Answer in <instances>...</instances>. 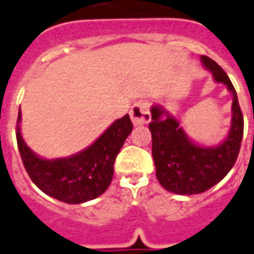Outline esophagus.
I'll use <instances>...</instances> for the list:
<instances>
[{"mask_svg": "<svg viewBox=\"0 0 254 254\" xmlns=\"http://www.w3.org/2000/svg\"><path fill=\"white\" fill-rule=\"evenodd\" d=\"M130 117L135 127L147 125L151 120L150 111H148V104L144 103V102H138V103L134 104L130 110Z\"/></svg>", "mask_w": 254, "mask_h": 254, "instance_id": "34e87169", "label": "esophagus"}]
</instances>
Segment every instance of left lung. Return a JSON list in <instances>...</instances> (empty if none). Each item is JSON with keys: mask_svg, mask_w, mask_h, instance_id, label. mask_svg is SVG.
I'll use <instances>...</instances> for the list:
<instances>
[{"mask_svg": "<svg viewBox=\"0 0 254 254\" xmlns=\"http://www.w3.org/2000/svg\"><path fill=\"white\" fill-rule=\"evenodd\" d=\"M201 63L232 94V119L227 137L216 146H201L190 139L180 121L163 106H152V157L160 185L170 192L196 195L222 181L234 167L240 151L244 120L235 87L222 68L201 55Z\"/></svg>", "mask_w": 254, "mask_h": 254, "instance_id": "left-lung-1", "label": "left lung"}]
</instances>
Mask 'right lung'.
I'll return each instance as SVG.
<instances>
[{
    "mask_svg": "<svg viewBox=\"0 0 254 254\" xmlns=\"http://www.w3.org/2000/svg\"><path fill=\"white\" fill-rule=\"evenodd\" d=\"M20 119L19 112L16 140L27 173L42 192L67 204L86 203L108 189L117 153L133 130L130 117L125 115L81 152L48 160L36 155L25 144L20 134Z\"/></svg>",
    "mask_w": 254,
    "mask_h": 254,
    "instance_id": "1",
    "label": "right lung"
}]
</instances>
